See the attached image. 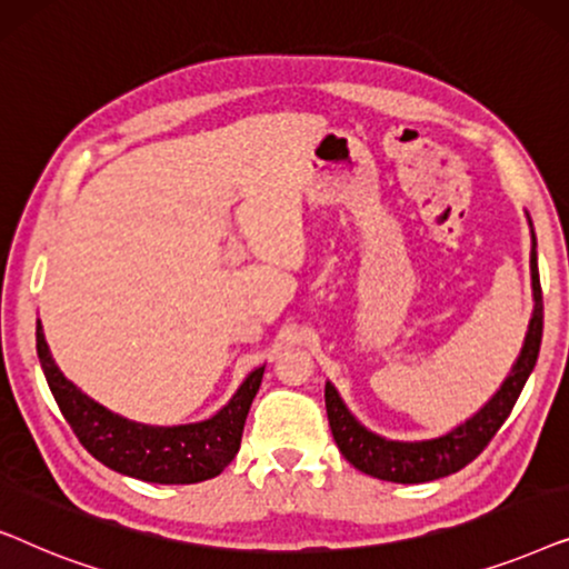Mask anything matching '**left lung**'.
<instances>
[{
  "label": "left lung",
  "mask_w": 569,
  "mask_h": 569,
  "mask_svg": "<svg viewBox=\"0 0 569 569\" xmlns=\"http://www.w3.org/2000/svg\"><path fill=\"white\" fill-rule=\"evenodd\" d=\"M531 224V284H533V313L528 323L523 347H520L518 360L512 362L508 378L497 388V393L481 407L477 415L456 425L453 430L430 440H388L383 435L372 432L347 409L331 380H326V415H329L331 435L337 440L341 456L347 458L355 469L370 477L396 481V485H422V481L442 479L448 473L461 471L471 463L487 442L495 438L505 419L510 417L520 391H523L528 376L536 368L541 349L543 333V300L539 282V261H536V236Z\"/></svg>",
  "instance_id": "1"
}]
</instances>
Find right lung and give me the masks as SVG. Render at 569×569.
Masks as SVG:
<instances>
[{"instance_id": "right-lung-1", "label": "right lung", "mask_w": 569, "mask_h": 569, "mask_svg": "<svg viewBox=\"0 0 569 569\" xmlns=\"http://www.w3.org/2000/svg\"><path fill=\"white\" fill-rule=\"evenodd\" d=\"M36 349L46 383L88 453L123 477L152 485H197L224 471L238 453L248 409L267 368L261 365L248 372L232 399L212 417L189 425H144L80 391L53 362L41 321L36 326Z\"/></svg>"}]
</instances>
